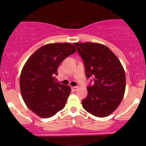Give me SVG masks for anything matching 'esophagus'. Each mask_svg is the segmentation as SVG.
I'll list each match as a JSON object with an SVG mask.
<instances>
[{
    "mask_svg": "<svg viewBox=\"0 0 146 146\" xmlns=\"http://www.w3.org/2000/svg\"><path fill=\"white\" fill-rule=\"evenodd\" d=\"M78 88V86H72V90L74 91H76Z\"/></svg>",
    "mask_w": 146,
    "mask_h": 146,
    "instance_id": "esophagus-1",
    "label": "esophagus"
}]
</instances>
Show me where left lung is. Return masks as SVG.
I'll list each match as a JSON object with an SVG mask.
<instances>
[{
	"label": "left lung",
	"instance_id": "1",
	"mask_svg": "<svg viewBox=\"0 0 146 146\" xmlns=\"http://www.w3.org/2000/svg\"><path fill=\"white\" fill-rule=\"evenodd\" d=\"M82 59L85 74L94 85L87 86L82 100L85 110L95 116H108L118 107L125 89V75L121 62L106 46L98 43H74Z\"/></svg>",
	"mask_w": 146,
	"mask_h": 146
}]
</instances>
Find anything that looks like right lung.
I'll return each mask as SVG.
<instances>
[{
	"label": "right lung",
	"instance_id": "right-lung-1",
	"mask_svg": "<svg viewBox=\"0 0 146 146\" xmlns=\"http://www.w3.org/2000/svg\"><path fill=\"white\" fill-rule=\"evenodd\" d=\"M76 52L69 43L43 46L29 58L20 78L21 94L26 105L44 118L54 115L65 106L71 89L55 81L58 68Z\"/></svg>",
	"mask_w": 146,
	"mask_h": 146
}]
</instances>
